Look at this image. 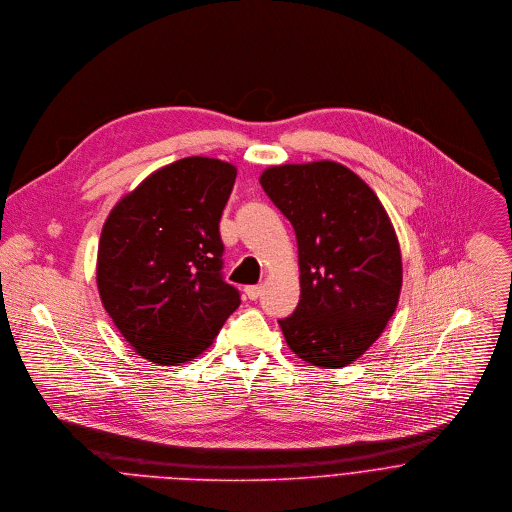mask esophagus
Wrapping results in <instances>:
<instances>
[{"mask_svg": "<svg viewBox=\"0 0 512 512\" xmlns=\"http://www.w3.org/2000/svg\"><path fill=\"white\" fill-rule=\"evenodd\" d=\"M244 292H246L248 300H258L262 294V286H248Z\"/></svg>", "mask_w": 512, "mask_h": 512, "instance_id": "esophagus-1", "label": "esophagus"}]
</instances>
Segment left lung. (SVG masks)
<instances>
[{
	"instance_id": "obj_1",
	"label": "left lung",
	"mask_w": 512,
	"mask_h": 512,
	"mask_svg": "<svg viewBox=\"0 0 512 512\" xmlns=\"http://www.w3.org/2000/svg\"><path fill=\"white\" fill-rule=\"evenodd\" d=\"M260 184L298 240L300 302L278 320L290 349L318 367L361 357L391 320L401 292V250L375 192L334 161L282 165Z\"/></svg>"
}]
</instances>
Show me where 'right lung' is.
<instances>
[{"mask_svg": "<svg viewBox=\"0 0 512 512\" xmlns=\"http://www.w3.org/2000/svg\"><path fill=\"white\" fill-rule=\"evenodd\" d=\"M236 180L230 163L188 157L147 176L111 210L97 286L139 355L178 365L200 355L240 306L222 278L218 222Z\"/></svg>", "mask_w": 512, "mask_h": 512, "instance_id": "1", "label": "right lung"}]
</instances>
